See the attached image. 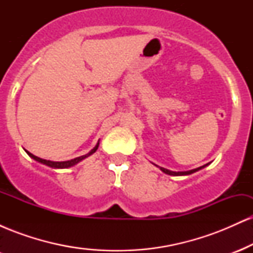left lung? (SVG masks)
Masks as SVG:
<instances>
[{
	"mask_svg": "<svg viewBox=\"0 0 253 253\" xmlns=\"http://www.w3.org/2000/svg\"><path fill=\"white\" fill-rule=\"evenodd\" d=\"M152 164L156 165L157 168H159V169L163 171L164 173H168V175H171V176H184V175H190V173L195 172V171H197V170H201L202 168L207 167V165L210 164V163H207L206 165H202V167H200V168H196V169H193V170H189V171H179V172H176V171H170V170H168V169H164V168L158 167V165L155 164V163H152Z\"/></svg>",
	"mask_w": 253,
	"mask_h": 253,
	"instance_id": "left-lung-1",
	"label": "left lung"
}]
</instances>
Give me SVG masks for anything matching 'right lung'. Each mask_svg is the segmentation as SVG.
I'll return each instance as SVG.
<instances>
[{
    "mask_svg": "<svg viewBox=\"0 0 253 253\" xmlns=\"http://www.w3.org/2000/svg\"><path fill=\"white\" fill-rule=\"evenodd\" d=\"M98 145H100V140L97 141L96 146H95L94 149H92L91 151H90L89 153H86V155H84V156L77 157V158L71 159V161H65V162H52V161H46V159H42V158H39V157H37V156L32 155V153H31V152H28V151H26V150H25V151H26V152H27V155L30 156L31 158H33L34 161L39 162V163H42V164H43V165H47V167L53 168V169H66V168H71V167H74V165H76L77 163H80L81 161H83L84 158H86V157L91 156L92 153L96 152V150L98 149Z\"/></svg>",
    "mask_w": 253,
    "mask_h": 253,
    "instance_id": "obj_1",
    "label": "right lung"
}]
</instances>
